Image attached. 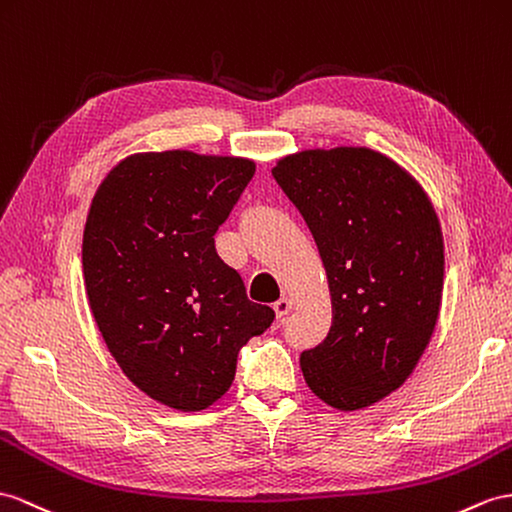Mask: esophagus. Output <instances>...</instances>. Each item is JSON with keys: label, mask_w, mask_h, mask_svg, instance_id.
<instances>
[{"label": "esophagus", "mask_w": 512, "mask_h": 512, "mask_svg": "<svg viewBox=\"0 0 512 512\" xmlns=\"http://www.w3.org/2000/svg\"><path fill=\"white\" fill-rule=\"evenodd\" d=\"M291 308H293V302L289 297H280L276 304H273V310H276V315L278 317H286L291 313Z\"/></svg>", "instance_id": "34e87169"}]
</instances>
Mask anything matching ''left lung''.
<instances>
[{
  "label": "left lung",
  "mask_w": 512,
  "mask_h": 512,
  "mask_svg": "<svg viewBox=\"0 0 512 512\" xmlns=\"http://www.w3.org/2000/svg\"><path fill=\"white\" fill-rule=\"evenodd\" d=\"M326 267L332 328L302 352L321 402L360 410L408 380L443 295V234L421 184L367 147L306 149L271 169Z\"/></svg>",
  "instance_id": "8db88e82"
}]
</instances>
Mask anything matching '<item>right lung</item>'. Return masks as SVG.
<instances>
[{"label":"right lung","instance_id":"add662e5","mask_svg":"<svg viewBox=\"0 0 512 512\" xmlns=\"http://www.w3.org/2000/svg\"><path fill=\"white\" fill-rule=\"evenodd\" d=\"M254 171V160L189 149L132 154L86 217L84 286L108 352L136 389L184 413L230 389L241 347L276 317L215 249Z\"/></svg>","mask_w":512,"mask_h":512}]
</instances>
